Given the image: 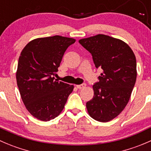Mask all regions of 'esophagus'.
Returning a JSON list of instances; mask_svg holds the SVG:
<instances>
[{
    "mask_svg": "<svg viewBox=\"0 0 151 151\" xmlns=\"http://www.w3.org/2000/svg\"><path fill=\"white\" fill-rule=\"evenodd\" d=\"M86 86V84L83 83V84H81V85H77V88H79V89H83V88H84Z\"/></svg>",
    "mask_w": 151,
    "mask_h": 151,
    "instance_id": "34e87169",
    "label": "esophagus"
}]
</instances>
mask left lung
<instances>
[{"instance_id":"8db88e82","label":"left lung","mask_w":151,"mask_h":151,"mask_svg":"<svg viewBox=\"0 0 151 151\" xmlns=\"http://www.w3.org/2000/svg\"><path fill=\"white\" fill-rule=\"evenodd\" d=\"M79 43L92 55L96 68L102 69L93 86V97L86 102L91 117L99 122L112 120L128 104L137 80V61L129 46L119 39L96 35Z\"/></svg>"}]
</instances>
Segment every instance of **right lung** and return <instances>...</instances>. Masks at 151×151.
Here are the masks:
<instances>
[{"label": "right lung", "instance_id": "obj_1", "mask_svg": "<svg viewBox=\"0 0 151 151\" xmlns=\"http://www.w3.org/2000/svg\"><path fill=\"white\" fill-rule=\"evenodd\" d=\"M76 40L55 35L31 40L20 53L16 80L26 108L34 117L47 121L59 116L73 85L55 80L63 56Z\"/></svg>", "mask_w": 151, "mask_h": 151}]
</instances>
